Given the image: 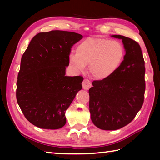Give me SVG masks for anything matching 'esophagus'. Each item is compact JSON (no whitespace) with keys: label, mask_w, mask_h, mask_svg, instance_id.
Returning a JSON list of instances; mask_svg holds the SVG:
<instances>
[{"label":"esophagus","mask_w":160,"mask_h":160,"mask_svg":"<svg viewBox=\"0 0 160 160\" xmlns=\"http://www.w3.org/2000/svg\"><path fill=\"white\" fill-rule=\"evenodd\" d=\"M92 85V83L90 80H84L83 82H82V88L84 89L85 90H89V88H90Z\"/></svg>","instance_id":"34e87169"}]
</instances>
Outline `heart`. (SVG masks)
<instances>
[{
	"label": "heart",
	"mask_w": 160,
	"mask_h": 160,
	"mask_svg": "<svg viewBox=\"0 0 160 160\" xmlns=\"http://www.w3.org/2000/svg\"><path fill=\"white\" fill-rule=\"evenodd\" d=\"M125 48L118 40L88 37L81 42L76 53H70L69 63L78 72L85 71L87 65L97 80H106L115 73L123 61Z\"/></svg>",
	"instance_id": "obj_1"
}]
</instances>
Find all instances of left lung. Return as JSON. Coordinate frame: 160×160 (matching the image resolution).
I'll list each match as a JSON object with an SVG mask.
<instances>
[{
  "mask_svg": "<svg viewBox=\"0 0 160 160\" xmlns=\"http://www.w3.org/2000/svg\"><path fill=\"white\" fill-rule=\"evenodd\" d=\"M112 37L122 40L123 61L112 76L93 81L89 90L91 120L106 131L123 128L133 120L142 106L145 90V61L138 43L121 35Z\"/></svg>",
  "mask_w": 160,
  "mask_h": 160,
  "instance_id": "8db88e82",
  "label": "left lung"
}]
</instances>
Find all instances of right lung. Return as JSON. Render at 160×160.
I'll list each match as a JSON object with an SVG mask.
<instances>
[{"label":"right lung","instance_id":"add662e5","mask_svg":"<svg viewBox=\"0 0 160 160\" xmlns=\"http://www.w3.org/2000/svg\"><path fill=\"white\" fill-rule=\"evenodd\" d=\"M80 34L53 30L32 38L21 58L16 97L25 118L35 126L58 129L66 111L82 89V76H66L71 48Z\"/></svg>","mask_w":160,"mask_h":160}]
</instances>
